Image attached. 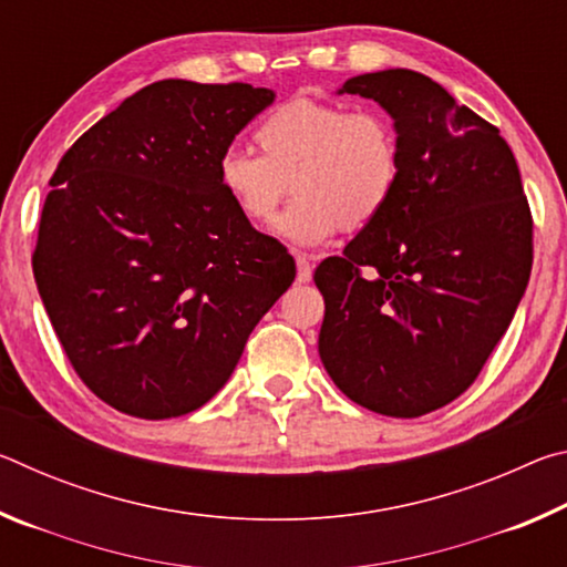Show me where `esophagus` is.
<instances>
[{
    "instance_id": "34e87169",
    "label": "esophagus",
    "mask_w": 567,
    "mask_h": 567,
    "mask_svg": "<svg viewBox=\"0 0 567 567\" xmlns=\"http://www.w3.org/2000/svg\"><path fill=\"white\" fill-rule=\"evenodd\" d=\"M312 280V265L307 257H297V282H310Z\"/></svg>"
}]
</instances>
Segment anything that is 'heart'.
Returning <instances> with one entry per match:
<instances>
[{
	"mask_svg": "<svg viewBox=\"0 0 567 567\" xmlns=\"http://www.w3.org/2000/svg\"><path fill=\"white\" fill-rule=\"evenodd\" d=\"M255 140L262 157L245 150L219 157V189L247 223L265 225L290 185L295 199L277 217L275 235L292 247H320L340 227L364 229L398 189V132L378 112L295 97L267 114Z\"/></svg>",
	"mask_w": 567,
	"mask_h": 567,
	"instance_id": "heart-1",
	"label": "heart"
}]
</instances>
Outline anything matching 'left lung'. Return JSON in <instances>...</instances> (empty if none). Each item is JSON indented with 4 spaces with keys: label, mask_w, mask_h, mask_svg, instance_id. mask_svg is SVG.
<instances>
[{
    "label": "left lung",
    "mask_w": 567,
    "mask_h": 567,
    "mask_svg": "<svg viewBox=\"0 0 567 567\" xmlns=\"http://www.w3.org/2000/svg\"><path fill=\"white\" fill-rule=\"evenodd\" d=\"M400 142V182L375 223L315 270L320 360L344 395L420 417L473 385L520 305L533 219L501 130L412 70L358 74Z\"/></svg>",
    "instance_id": "8db88e82"
}]
</instances>
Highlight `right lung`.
Returning <instances> with one entry per match:
<instances>
[{"mask_svg":"<svg viewBox=\"0 0 567 567\" xmlns=\"http://www.w3.org/2000/svg\"><path fill=\"white\" fill-rule=\"evenodd\" d=\"M275 102L252 84L162 80L74 142L32 257L76 375L114 410L179 417L233 375L295 260L217 182L235 134Z\"/></svg>","mask_w":567,"mask_h":567,"instance_id":"right-lung-1","label":"right lung"}]
</instances>
